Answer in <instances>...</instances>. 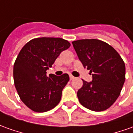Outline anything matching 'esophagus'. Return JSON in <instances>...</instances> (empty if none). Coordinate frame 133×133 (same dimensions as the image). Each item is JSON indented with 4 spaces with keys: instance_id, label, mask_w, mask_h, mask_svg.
I'll list each match as a JSON object with an SVG mask.
<instances>
[{
    "instance_id": "1",
    "label": "esophagus",
    "mask_w": 133,
    "mask_h": 133,
    "mask_svg": "<svg viewBox=\"0 0 133 133\" xmlns=\"http://www.w3.org/2000/svg\"><path fill=\"white\" fill-rule=\"evenodd\" d=\"M69 78L72 80V79H75V77L73 75H69Z\"/></svg>"
}]
</instances>
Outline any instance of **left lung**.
Instances as JSON below:
<instances>
[{"label": "left lung", "instance_id": "left-lung-1", "mask_svg": "<svg viewBox=\"0 0 133 133\" xmlns=\"http://www.w3.org/2000/svg\"><path fill=\"white\" fill-rule=\"evenodd\" d=\"M84 68L92 73L93 80L82 79L77 91L79 103L94 111L109 109L116 101L125 81V64L120 55L110 45L97 39L72 42Z\"/></svg>", "mask_w": 133, "mask_h": 133}]
</instances>
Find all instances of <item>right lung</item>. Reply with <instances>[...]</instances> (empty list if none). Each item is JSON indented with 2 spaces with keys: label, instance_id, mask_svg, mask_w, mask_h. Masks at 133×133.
Wrapping results in <instances>:
<instances>
[{
  "label": "right lung",
  "instance_id": "add662e5",
  "mask_svg": "<svg viewBox=\"0 0 133 133\" xmlns=\"http://www.w3.org/2000/svg\"><path fill=\"white\" fill-rule=\"evenodd\" d=\"M71 44L60 37H38L26 43L14 65V81L23 103L35 112H45L57 106L62 90L69 80L68 74L46 75L63 51Z\"/></svg>",
  "mask_w": 133,
  "mask_h": 133
}]
</instances>
